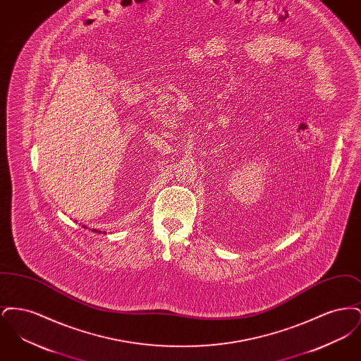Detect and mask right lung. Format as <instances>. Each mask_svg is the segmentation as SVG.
<instances>
[{
    "instance_id": "obj_1",
    "label": "right lung",
    "mask_w": 361,
    "mask_h": 361,
    "mask_svg": "<svg viewBox=\"0 0 361 361\" xmlns=\"http://www.w3.org/2000/svg\"><path fill=\"white\" fill-rule=\"evenodd\" d=\"M84 227L86 228V226H84ZM92 231H94V233H102V231H99V230H96V228H93ZM103 233H105V231H103Z\"/></svg>"
}]
</instances>
